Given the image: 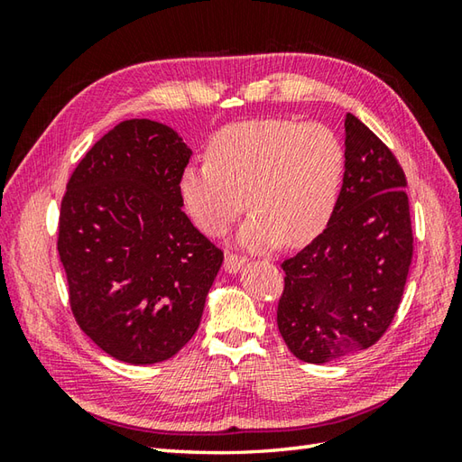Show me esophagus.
Returning <instances> with one entry per match:
<instances>
[{
    "instance_id": "esophagus-1",
    "label": "esophagus",
    "mask_w": 462,
    "mask_h": 462,
    "mask_svg": "<svg viewBox=\"0 0 462 462\" xmlns=\"http://www.w3.org/2000/svg\"><path fill=\"white\" fill-rule=\"evenodd\" d=\"M244 266H246V258L238 256V254H226L224 258V270L228 273H236L240 272Z\"/></svg>"
}]
</instances>
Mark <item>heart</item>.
<instances>
[{"label": "heart", "mask_w": 462, "mask_h": 462, "mask_svg": "<svg viewBox=\"0 0 462 462\" xmlns=\"http://www.w3.org/2000/svg\"><path fill=\"white\" fill-rule=\"evenodd\" d=\"M346 154L318 123L263 119L230 125L208 144V162L186 166L182 206L208 236H224L234 218L254 210L238 242L250 250L283 240L303 246L318 238L339 199Z\"/></svg>", "instance_id": "b5f03b06"}]
</instances>
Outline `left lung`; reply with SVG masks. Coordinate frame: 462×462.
Returning <instances> with one entry per match:
<instances>
[{
	"label": "left lung",
	"mask_w": 462,
	"mask_h": 462,
	"mask_svg": "<svg viewBox=\"0 0 462 462\" xmlns=\"http://www.w3.org/2000/svg\"><path fill=\"white\" fill-rule=\"evenodd\" d=\"M405 172L356 115L346 116V172L331 220L282 263L278 329L306 363L371 347L393 321L413 258Z\"/></svg>",
	"instance_id": "left-lung-1"
}]
</instances>
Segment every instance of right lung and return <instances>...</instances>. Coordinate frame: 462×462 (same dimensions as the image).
Masks as SVG:
<instances>
[{
    "mask_svg": "<svg viewBox=\"0 0 462 462\" xmlns=\"http://www.w3.org/2000/svg\"><path fill=\"white\" fill-rule=\"evenodd\" d=\"M192 151L149 119L123 121L77 164L59 214V258L79 328L111 357L151 365L200 326L224 254L182 212Z\"/></svg>",
    "mask_w": 462,
    "mask_h": 462,
    "instance_id": "add662e5",
    "label": "right lung"
}]
</instances>
